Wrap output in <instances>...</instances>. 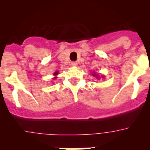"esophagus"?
I'll return each mask as SVG.
<instances>
[{
    "label": "esophagus",
    "instance_id": "esophagus-1",
    "mask_svg": "<svg viewBox=\"0 0 150 150\" xmlns=\"http://www.w3.org/2000/svg\"><path fill=\"white\" fill-rule=\"evenodd\" d=\"M77 62H75V61H72V62H71V66H77Z\"/></svg>",
    "mask_w": 150,
    "mask_h": 150
}]
</instances>
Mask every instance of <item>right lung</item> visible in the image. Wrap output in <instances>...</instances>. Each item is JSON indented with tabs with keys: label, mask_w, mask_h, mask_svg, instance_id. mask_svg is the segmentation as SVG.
<instances>
[{
	"label": "right lung",
	"mask_w": 150,
	"mask_h": 150,
	"mask_svg": "<svg viewBox=\"0 0 150 150\" xmlns=\"http://www.w3.org/2000/svg\"><path fill=\"white\" fill-rule=\"evenodd\" d=\"M57 72H56V73H54V75H57Z\"/></svg>",
	"instance_id": "right-lung-1"
}]
</instances>
